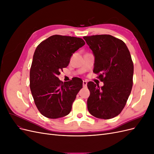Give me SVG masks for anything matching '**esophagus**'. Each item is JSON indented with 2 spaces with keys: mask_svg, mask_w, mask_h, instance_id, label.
I'll return each mask as SVG.
<instances>
[{
  "mask_svg": "<svg viewBox=\"0 0 154 154\" xmlns=\"http://www.w3.org/2000/svg\"><path fill=\"white\" fill-rule=\"evenodd\" d=\"M87 85V82L86 81H83V87H86Z\"/></svg>",
  "mask_w": 154,
  "mask_h": 154,
  "instance_id": "1",
  "label": "esophagus"
}]
</instances>
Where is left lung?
<instances>
[{
	"mask_svg": "<svg viewBox=\"0 0 154 154\" xmlns=\"http://www.w3.org/2000/svg\"><path fill=\"white\" fill-rule=\"evenodd\" d=\"M94 55L93 72L104 85L87 83V109L96 118L109 119L123 110L133 85L134 64L127 45L110 35L83 36Z\"/></svg>",
	"mask_w": 154,
	"mask_h": 154,
	"instance_id": "obj_1",
	"label": "left lung"
}]
</instances>
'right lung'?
<instances>
[{
    "instance_id": "add662e5",
    "label": "right lung",
    "mask_w": 154,
    "mask_h": 154,
    "mask_svg": "<svg viewBox=\"0 0 154 154\" xmlns=\"http://www.w3.org/2000/svg\"><path fill=\"white\" fill-rule=\"evenodd\" d=\"M81 38L55 35L37 46L30 69V88L35 103L45 117L57 119L68 115L83 81L74 78L59 80L60 71L68 66L71 56L85 45Z\"/></svg>"
}]
</instances>
